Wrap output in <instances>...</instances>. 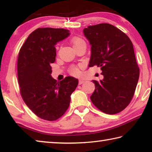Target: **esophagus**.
Segmentation results:
<instances>
[{
    "label": "esophagus",
    "mask_w": 152,
    "mask_h": 152,
    "mask_svg": "<svg viewBox=\"0 0 152 152\" xmlns=\"http://www.w3.org/2000/svg\"><path fill=\"white\" fill-rule=\"evenodd\" d=\"M84 82H85V81H84V80L80 79V80H79V82H78V84H83Z\"/></svg>",
    "instance_id": "34e87169"
}]
</instances>
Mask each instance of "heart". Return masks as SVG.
Listing matches in <instances>:
<instances>
[{
    "label": "heart",
    "mask_w": 152,
    "mask_h": 152,
    "mask_svg": "<svg viewBox=\"0 0 152 152\" xmlns=\"http://www.w3.org/2000/svg\"><path fill=\"white\" fill-rule=\"evenodd\" d=\"M72 43L73 47L74 48L77 45L81 44V43H85V42H84V41L82 39H81V38L74 37L72 39ZM70 73L72 74H73V75H78L79 74L78 69L75 66H72L70 68Z\"/></svg>",
    "instance_id": "obj_1"
}]
</instances>
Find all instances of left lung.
<instances>
[{
	"label": "left lung",
	"mask_w": 152,
	"mask_h": 152,
	"mask_svg": "<svg viewBox=\"0 0 152 152\" xmlns=\"http://www.w3.org/2000/svg\"><path fill=\"white\" fill-rule=\"evenodd\" d=\"M83 32L91 45L88 66L101 67L104 76L102 80H92L95 90L91 101L102 112L116 114L130 103L140 77L133 43L109 23L88 26Z\"/></svg>",
	"instance_id": "obj_1"
}]
</instances>
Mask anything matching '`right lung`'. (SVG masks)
Returning <instances> with one entry per match:
<instances>
[{"instance_id":"add662e5","label":"right lung","mask_w":152,"mask_h":152,"mask_svg":"<svg viewBox=\"0 0 152 152\" xmlns=\"http://www.w3.org/2000/svg\"><path fill=\"white\" fill-rule=\"evenodd\" d=\"M70 35L69 30L38 28L20 48L17 60L18 81L25 104L37 117L47 121L61 117L68 109L78 80L67 76L60 82L51 76L56 60L55 45Z\"/></svg>"}]
</instances>
